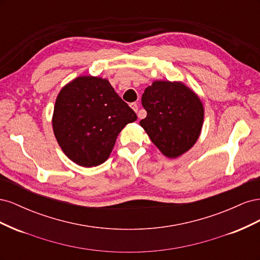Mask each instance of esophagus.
Listing matches in <instances>:
<instances>
[{"mask_svg":"<svg viewBox=\"0 0 260 260\" xmlns=\"http://www.w3.org/2000/svg\"><path fill=\"white\" fill-rule=\"evenodd\" d=\"M130 107L133 109V111H135L136 113L138 112V109H139V107H138V105L136 104V103H131L130 104ZM139 118H140V115H139Z\"/></svg>","mask_w":260,"mask_h":260,"instance_id":"obj_1","label":"esophagus"}]
</instances>
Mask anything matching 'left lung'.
<instances>
[{"mask_svg":"<svg viewBox=\"0 0 260 260\" xmlns=\"http://www.w3.org/2000/svg\"><path fill=\"white\" fill-rule=\"evenodd\" d=\"M142 105L147 116L140 125L164 156L178 158L198 142L205 109L184 82L153 81L143 93Z\"/></svg>","mask_w":260,"mask_h":260,"instance_id":"8db88e82","label":"left lung"}]
</instances>
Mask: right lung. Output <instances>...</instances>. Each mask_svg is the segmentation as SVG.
Here are the masks:
<instances>
[{
    "mask_svg": "<svg viewBox=\"0 0 260 260\" xmlns=\"http://www.w3.org/2000/svg\"><path fill=\"white\" fill-rule=\"evenodd\" d=\"M137 118L108 79L85 75L75 78L58 92L52 127L68 158L90 168L108 159L118 135Z\"/></svg>",
    "mask_w": 260,
    "mask_h": 260,
    "instance_id": "right-lung-1",
    "label": "right lung"
}]
</instances>
